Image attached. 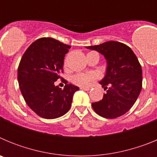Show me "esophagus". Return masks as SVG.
<instances>
[{"instance_id":"1","label":"esophagus","mask_w":157,"mask_h":157,"mask_svg":"<svg viewBox=\"0 0 157 157\" xmlns=\"http://www.w3.org/2000/svg\"><path fill=\"white\" fill-rule=\"evenodd\" d=\"M90 87H80V90H90Z\"/></svg>"}]
</instances>
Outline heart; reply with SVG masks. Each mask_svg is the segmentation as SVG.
Here are the masks:
<instances>
[{"label": "heart", "mask_w": 157, "mask_h": 157, "mask_svg": "<svg viewBox=\"0 0 157 157\" xmlns=\"http://www.w3.org/2000/svg\"><path fill=\"white\" fill-rule=\"evenodd\" d=\"M93 79V76L89 74L79 73L74 75L71 78V81L73 84L78 86H87Z\"/></svg>", "instance_id": "1"}]
</instances>
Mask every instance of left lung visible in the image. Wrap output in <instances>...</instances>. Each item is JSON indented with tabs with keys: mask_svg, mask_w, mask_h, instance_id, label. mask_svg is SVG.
Wrapping results in <instances>:
<instances>
[{
	"mask_svg": "<svg viewBox=\"0 0 157 157\" xmlns=\"http://www.w3.org/2000/svg\"><path fill=\"white\" fill-rule=\"evenodd\" d=\"M103 55L106 60L105 77L99 83L106 90L103 99L92 103L97 114L115 119L128 112L138 99L142 86V71L132 49L118 41L87 46Z\"/></svg>",
	"mask_w": 157,
	"mask_h": 157,
	"instance_id": "left-lung-1",
	"label": "left lung"
}]
</instances>
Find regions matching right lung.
<instances>
[{
  "label": "right lung",
  "instance_id": "1",
  "mask_svg": "<svg viewBox=\"0 0 157 157\" xmlns=\"http://www.w3.org/2000/svg\"><path fill=\"white\" fill-rule=\"evenodd\" d=\"M70 45L52 37H41L28 47L18 67V82L26 103L36 114L56 119L66 114L79 88L55 85L63 72L64 56Z\"/></svg>",
  "mask_w": 157,
  "mask_h": 157
}]
</instances>
